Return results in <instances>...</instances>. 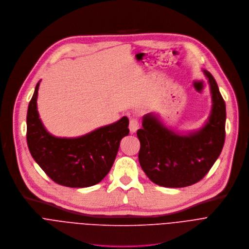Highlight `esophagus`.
<instances>
[{
  "label": "esophagus",
  "instance_id": "1",
  "mask_svg": "<svg viewBox=\"0 0 249 249\" xmlns=\"http://www.w3.org/2000/svg\"><path fill=\"white\" fill-rule=\"evenodd\" d=\"M129 131L131 132V133H134V132H136V130L139 128V123H138V121L137 120H135V119H131L130 121H129Z\"/></svg>",
  "mask_w": 249,
  "mask_h": 249
}]
</instances>
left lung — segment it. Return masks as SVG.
I'll return each mask as SVG.
<instances>
[{
    "instance_id": "left-lung-1",
    "label": "left lung",
    "mask_w": 249,
    "mask_h": 249,
    "mask_svg": "<svg viewBox=\"0 0 249 249\" xmlns=\"http://www.w3.org/2000/svg\"><path fill=\"white\" fill-rule=\"evenodd\" d=\"M208 80L212 107L207 121L197 129L179 131L168 126L157 113L142 118L137 130L138 159L146 176L164 187H184L204 178L219 158L225 143L226 104L213 75Z\"/></svg>"
}]
</instances>
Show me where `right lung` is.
Here are the masks:
<instances>
[{"mask_svg":"<svg viewBox=\"0 0 249 249\" xmlns=\"http://www.w3.org/2000/svg\"><path fill=\"white\" fill-rule=\"evenodd\" d=\"M37 83L27 111V145L31 156L55 182L68 187H88L110 172L123 137L128 135V119L98 127L77 137H58L44 126L38 110Z\"/></svg>","mask_w":249,"mask_h":249,"instance_id":"obj_1","label":"right lung"}]
</instances>
